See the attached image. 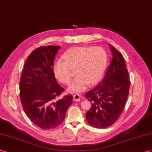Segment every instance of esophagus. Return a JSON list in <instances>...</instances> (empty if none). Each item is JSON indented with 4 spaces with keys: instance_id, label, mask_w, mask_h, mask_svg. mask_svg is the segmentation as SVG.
<instances>
[{
    "instance_id": "1",
    "label": "esophagus",
    "mask_w": 152,
    "mask_h": 152,
    "mask_svg": "<svg viewBox=\"0 0 152 152\" xmlns=\"http://www.w3.org/2000/svg\"><path fill=\"white\" fill-rule=\"evenodd\" d=\"M81 98V95L80 94H75L73 95V99H74V101H76V102H78L80 101V99Z\"/></svg>"
}]
</instances>
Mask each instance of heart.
<instances>
[{
    "mask_svg": "<svg viewBox=\"0 0 152 152\" xmlns=\"http://www.w3.org/2000/svg\"><path fill=\"white\" fill-rule=\"evenodd\" d=\"M62 60H57L53 65L56 78L63 84L71 83L72 74L70 69H76L77 77L68 90L80 92L85 90L89 83L94 84L101 78L107 66V55L102 47L81 46L72 48L62 55Z\"/></svg>",
    "mask_w": 152,
    "mask_h": 152,
    "instance_id": "b5f03b06",
    "label": "heart"
}]
</instances>
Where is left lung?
I'll return each mask as SVG.
<instances>
[{
	"mask_svg": "<svg viewBox=\"0 0 152 152\" xmlns=\"http://www.w3.org/2000/svg\"><path fill=\"white\" fill-rule=\"evenodd\" d=\"M113 58L103 78L85 94L91 102L86 119L95 128H106L116 122L122 113L129 94V75L122 54L110 45Z\"/></svg>",
	"mask_w": 152,
	"mask_h": 152,
	"instance_id": "left-lung-1",
	"label": "left lung"
}]
</instances>
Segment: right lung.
Returning a JSON list of instances; mask_svg holds the SVG:
<instances>
[{
    "instance_id": "right-lung-1",
    "label": "right lung",
    "mask_w": 152,
    "mask_h": 152,
    "mask_svg": "<svg viewBox=\"0 0 152 152\" xmlns=\"http://www.w3.org/2000/svg\"><path fill=\"white\" fill-rule=\"evenodd\" d=\"M60 46L39 47L28 57L20 80V96L26 115L45 130L54 129L65 119L73 97L67 95L57 99L64 88L53 72L55 55Z\"/></svg>"
}]
</instances>
